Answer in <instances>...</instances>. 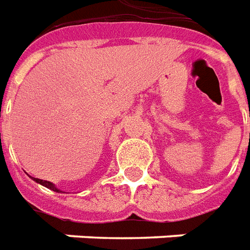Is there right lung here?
Instances as JSON below:
<instances>
[{
  "label": "right lung",
  "mask_w": 250,
  "mask_h": 250,
  "mask_svg": "<svg viewBox=\"0 0 250 250\" xmlns=\"http://www.w3.org/2000/svg\"><path fill=\"white\" fill-rule=\"evenodd\" d=\"M32 179H33L36 183H40V185L44 186V187H47V188H49V190L56 191V192H62V191L56 188V186H55L54 183H51V182H48V180H42V179H37V178H32Z\"/></svg>",
  "instance_id": "1"
}]
</instances>
